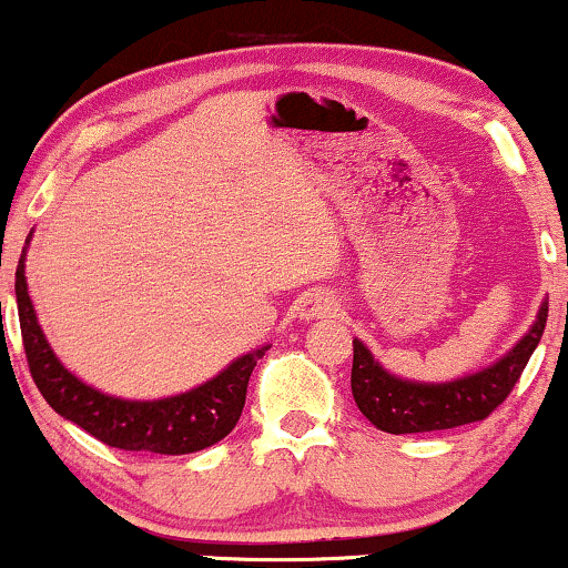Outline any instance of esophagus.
<instances>
[{
	"mask_svg": "<svg viewBox=\"0 0 568 568\" xmlns=\"http://www.w3.org/2000/svg\"><path fill=\"white\" fill-rule=\"evenodd\" d=\"M296 310L302 321H317V317H336V312L342 310V304H338L336 296H331L328 291H315L302 296V302H298Z\"/></svg>",
	"mask_w": 568,
	"mask_h": 568,
	"instance_id": "34e87169",
	"label": "esophagus"
}]
</instances>
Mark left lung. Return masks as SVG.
I'll return each instance as SVG.
<instances>
[{"label":"left lung","instance_id":"obj_1","mask_svg":"<svg viewBox=\"0 0 568 568\" xmlns=\"http://www.w3.org/2000/svg\"><path fill=\"white\" fill-rule=\"evenodd\" d=\"M545 323L547 302L539 304L531 328L513 349L491 366L452 382L403 379L384 368L361 338H352V397L371 425L393 435L433 433L480 422L510 395L545 334Z\"/></svg>","mask_w":568,"mask_h":568}]
</instances>
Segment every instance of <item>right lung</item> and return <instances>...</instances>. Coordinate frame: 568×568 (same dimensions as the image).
<instances>
[{
  "mask_svg": "<svg viewBox=\"0 0 568 568\" xmlns=\"http://www.w3.org/2000/svg\"><path fill=\"white\" fill-rule=\"evenodd\" d=\"M29 243L31 234L26 237V247ZM26 247L16 270V302L23 349L39 393L55 414L122 452L192 454L232 433L243 414L247 379L256 368V361H262L270 347L234 357L213 379L171 397L128 400V397L101 393L93 384H84L80 376L71 374L50 347L37 321L34 304H31L29 283H26Z\"/></svg>",
  "mask_w": 568,
  "mask_h": 568,
  "instance_id": "obj_1",
  "label": "right lung"
}]
</instances>
